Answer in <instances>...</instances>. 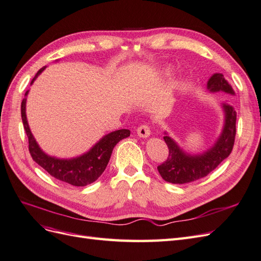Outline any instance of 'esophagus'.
Returning <instances> with one entry per match:
<instances>
[{"label":"esophagus","mask_w":261,"mask_h":261,"mask_svg":"<svg viewBox=\"0 0 261 261\" xmlns=\"http://www.w3.org/2000/svg\"><path fill=\"white\" fill-rule=\"evenodd\" d=\"M137 134L141 138H148L150 136V134H151V130H150V127L148 125H141L137 128Z\"/></svg>","instance_id":"34e87169"}]
</instances>
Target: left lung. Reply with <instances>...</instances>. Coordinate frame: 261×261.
<instances>
[{
	"instance_id": "obj_1",
	"label": "left lung",
	"mask_w": 261,
	"mask_h": 261,
	"mask_svg": "<svg viewBox=\"0 0 261 261\" xmlns=\"http://www.w3.org/2000/svg\"><path fill=\"white\" fill-rule=\"evenodd\" d=\"M210 92L223 91L235 94L232 86L222 74H213L207 83ZM221 107L224 112V124L222 132L212 147L199 154H192L184 151L168 133L163 137L169 148L167 161L158 167L161 177L172 184H185L207 176L218 165L230 155L234 146L236 134V111L232 106L222 102Z\"/></svg>"
}]
</instances>
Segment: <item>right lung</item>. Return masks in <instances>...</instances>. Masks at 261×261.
<instances>
[{"label":"right lung","mask_w":261,"mask_h":261,"mask_svg":"<svg viewBox=\"0 0 261 261\" xmlns=\"http://www.w3.org/2000/svg\"><path fill=\"white\" fill-rule=\"evenodd\" d=\"M44 69L45 66L38 70L30 85L34 84L37 77ZM28 92L29 90L26 91L25 98L21 102V120L29 141V152L34 161L43 168L51 176L73 186H86L93 183L105 172L115 145L120 140L128 137L130 135V130L118 129L107 134L88 151L82 155L72 158V159H60V158L49 155L39 147L29 128L26 116V101Z\"/></svg>","instance_id":"obj_1"}]
</instances>
